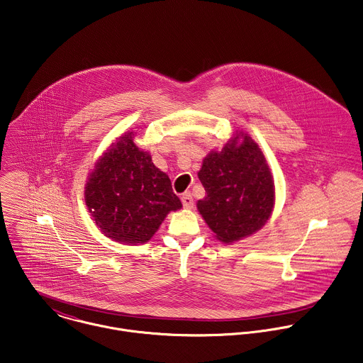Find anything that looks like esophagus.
I'll return each mask as SVG.
<instances>
[{"label":"esophagus","mask_w":363,"mask_h":363,"mask_svg":"<svg viewBox=\"0 0 363 363\" xmlns=\"http://www.w3.org/2000/svg\"><path fill=\"white\" fill-rule=\"evenodd\" d=\"M181 201H182V205H184L185 209H192L194 208V198H192V195L189 192L184 194Z\"/></svg>","instance_id":"esophagus-1"}]
</instances>
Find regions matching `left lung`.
<instances>
[{"label": "left lung", "mask_w": 363, "mask_h": 363, "mask_svg": "<svg viewBox=\"0 0 363 363\" xmlns=\"http://www.w3.org/2000/svg\"><path fill=\"white\" fill-rule=\"evenodd\" d=\"M198 177L205 198L196 206L223 243H233L260 230L274 208V182L259 145L239 133L222 148L211 151Z\"/></svg>", "instance_id": "8db88e82"}]
</instances>
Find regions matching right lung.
I'll list each match as a JSON object with an SVG mask.
<instances>
[{
  "instance_id": "add662e5",
  "label": "right lung",
  "mask_w": 363,
  "mask_h": 363,
  "mask_svg": "<svg viewBox=\"0 0 363 363\" xmlns=\"http://www.w3.org/2000/svg\"><path fill=\"white\" fill-rule=\"evenodd\" d=\"M133 138V133H125L110 145L84 188L86 206L97 228L127 245L148 242L167 215L182 208L168 175Z\"/></svg>"
}]
</instances>
